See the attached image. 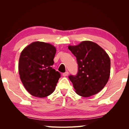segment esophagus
<instances>
[{
    "label": "esophagus",
    "instance_id": "obj_1",
    "mask_svg": "<svg viewBox=\"0 0 129 129\" xmlns=\"http://www.w3.org/2000/svg\"><path fill=\"white\" fill-rule=\"evenodd\" d=\"M68 74H69V72L68 71H67V72H65V73H62V76H67L68 75Z\"/></svg>",
    "mask_w": 129,
    "mask_h": 129
}]
</instances>
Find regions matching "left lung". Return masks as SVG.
<instances>
[{
  "label": "left lung",
  "instance_id": "1",
  "mask_svg": "<svg viewBox=\"0 0 129 129\" xmlns=\"http://www.w3.org/2000/svg\"><path fill=\"white\" fill-rule=\"evenodd\" d=\"M68 48L76 56V75H70L76 92L87 97L94 95L106 85L110 76V60L106 52L95 43L84 41Z\"/></svg>",
  "mask_w": 129,
  "mask_h": 129
}]
</instances>
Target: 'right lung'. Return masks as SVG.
Segmentation results:
<instances>
[{"label": "right lung", "instance_id": "add662e5", "mask_svg": "<svg viewBox=\"0 0 129 129\" xmlns=\"http://www.w3.org/2000/svg\"><path fill=\"white\" fill-rule=\"evenodd\" d=\"M56 52L48 43L36 41L23 50L19 72L24 86L35 97H45L53 92L61 74L52 67Z\"/></svg>", "mask_w": 129, "mask_h": 129}]
</instances>
